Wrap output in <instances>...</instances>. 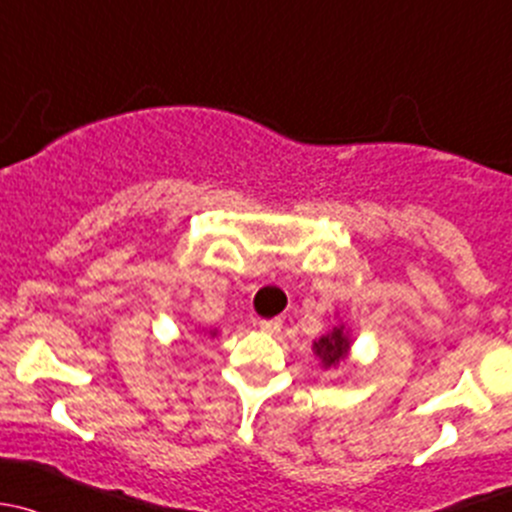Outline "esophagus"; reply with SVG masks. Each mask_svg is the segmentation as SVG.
I'll use <instances>...</instances> for the list:
<instances>
[{"mask_svg": "<svg viewBox=\"0 0 512 512\" xmlns=\"http://www.w3.org/2000/svg\"><path fill=\"white\" fill-rule=\"evenodd\" d=\"M281 325H283L281 320L273 318V320H261V323H258V328L268 335H276V333H281Z\"/></svg>", "mask_w": 512, "mask_h": 512, "instance_id": "34e87169", "label": "esophagus"}]
</instances>
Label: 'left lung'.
Instances as JSON below:
<instances>
[{
    "mask_svg": "<svg viewBox=\"0 0 512 512\" xmlns=\"http://www.w3.org/2000/svg\"><path fill=\"white\" fill-rule=\"evenodd\" d=\"M313 352L320 357L323 367H337L347 355H350V335L345 325H335L328 335L318 337L313 342Z\"/></svg>",
    "mask_w": 512,
    "mask_h": 512,
    "instance_id": "8db88e82",
    "label": "left lung"
}]
</instances>
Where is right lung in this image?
<instances>
[{
	"instance_id": "obj_1",
	"label": "right lung",
	"mask_w": 512,
	"mask_h": 512,
	"mask_svg": "<svg viewBox=\"0 0 512 512\" xmlns=\"http://www.w3.org/2000/svg\"><path fill=\"white\" fill-rule=\"evenodd\" d=\"M209 335H217V330H214V333H209Z\"/></svg>"
}]
</instances>
